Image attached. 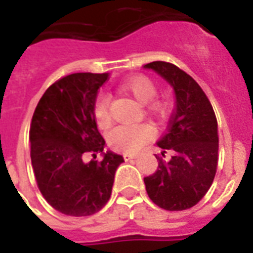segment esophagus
<instances>
[{
  "mask_svg": "<svg viewBox=\"0 0 253 253\" xmlns=\"http://www.w3.org/2000/svg\"><path fill=\"white\" fill-rule=\"evenodd\" d=\"M137 157H138L137 153H123V159H125V160L137 159Z\"/></svg>",
  "mask_w": 253,
  "mask_h": 253,
  "instance_id": "1",
  "label": "esophagus"
}]
</instances>
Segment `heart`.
<instances>
[{
  "instance_id": "1",
  "label": "heart",
  "mask_w": 253,
  "mask_h": 253,
  "mask_svg": "<svg viewBox=\"0 0 253 253\" xmlns=\"http://www.w3.org/2000/svg\"><path fill=\"white\" fill-rule=\"evenodd\" d=\"M121 89L126 93L131 94L134 99L141 104H146L153 99L157 92V86L153 80L146 76H134L125 80L121 84ZM110 101L104 94H99L93 105L94 121L99 127H104L110 123V112H108ZM168 107L164 101L156 100L149 104L150 114L157 118L167 115ZM153 135V128L148 125H121L114 127L108 132V142L112 148L123 152H134L141 148L149 138Z\"/></svg>"
}]
</instances>
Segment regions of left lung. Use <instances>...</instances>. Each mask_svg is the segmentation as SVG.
<instances>
[{"label": "left lung", "instance_id": "1", "mask_svg": "<svg viewBox=\"0 0 253 253\" xmlns=\"http://www.w3.org/2000/svg\"><path fill=\"white\" fill-rule=\"evenodd\" d=\"M169 84L175 92V112L168 131L157 145L170 150L168 163L159 157V168L145 177L149 198L161 209L180 211L195 206L212 184L218 163L215 114L194 78L172 63L145 65Z\"/></svg>", "mask_w": 253, "mask_h": 253}]
</instances>
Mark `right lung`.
I'll return each instance as SVG.
<instances>
[{"mask_svg": "<svg viewBox=\"0 0 253 253\" xmlns=\"http://www.w3.org/2000/svg\"><path fill=\"white\" fill-rule=\"evenodd\" d=\"M108 73H74L54 83L42 96L30 128L31 161L36 183L55 210L72 217L97 212L110 201L121 154L104 152L93 105ZM101 153V162L83 161Z\"/></svg>", "mask_w": 253, "mask_h": 253, "instance_id": "1", "label": "right lung"}]
</instances>
